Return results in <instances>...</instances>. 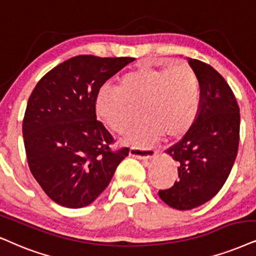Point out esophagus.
Returning <instances> with one entry per match:
<instances>
[{"mask_svg": "<svg viewBox=\"0 0 256 256\" xmlns=\"http://www.w3.org/2000/svg\"><path fill=\"white\" fill-rule=\"evenodd\" d=\"M130 156L140 158V160H151L152 157L156 156V151H154V148H148L132 146L130 148Z\"/></svg>", "mask_w": 256, "mask_h": 256, "instance_id": "obj_1", "label": "esophagus"}]
</instances>
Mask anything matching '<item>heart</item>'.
I'll return each instance as SVG.
<instances>
[{
  "mask_svg": "<svg viewBox=\"0 0 256 256\" xmlns=\"http://www.w3.org/2000/svg\"><path fill=\"white\" fill-rule=\"evenodd\" d=\"M200 105V86L189 64L142 66L122 76L118 86H104L96 98L98 118L112 131L124 134L137 118L143 120L128 134L134 144H146L162 134L180 137L195 122Z\"/></svg>",
  "mask_w": 256,
  "mask_h": 256,
  "instance_id": "b5f03b06",
  "label": "heart"
}]
</instances>
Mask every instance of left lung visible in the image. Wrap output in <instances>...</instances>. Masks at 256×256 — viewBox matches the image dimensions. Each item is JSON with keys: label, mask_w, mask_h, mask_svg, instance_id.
<instances>
[{"label": "left lung", "mask_w": 256, "mask_h": 256, "mask_svg": "<svg viewBox=\"0 0 256 256\" xmlns=\"http://www.w3.org/2000/svg\"><path fill=\"white\" fill-rule=\"evenodd\" d=\"M188 61L200 82V111L184 137L166 150L178 164V180L158 192L163 202L178 210L204 204L221 190L240 140V108L230 86L210 64Z\"/></svg>", "instance_id": "8db88e82"}]
</instances>
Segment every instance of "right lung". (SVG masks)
Listing matches in <instances>:
<instances>
[{
    "label": "right lung",
    "mask_w": 256,
    "mask_h": 256,
    "mask_svg": "<svg viewBox=\"0 0 256 256\" xmlns=\"http://www.w3.org/2000/svg\"><path fill=\"white\" fill-rule=\"evenodd\" d=\"M134 58L78 56L44 74L28 99L22 134L29 169L47 196L67 208L92 203L128 148L96 119L100 87Z\"/></svg>",
    "instance_id": "obj_1"
}]
</instances>
